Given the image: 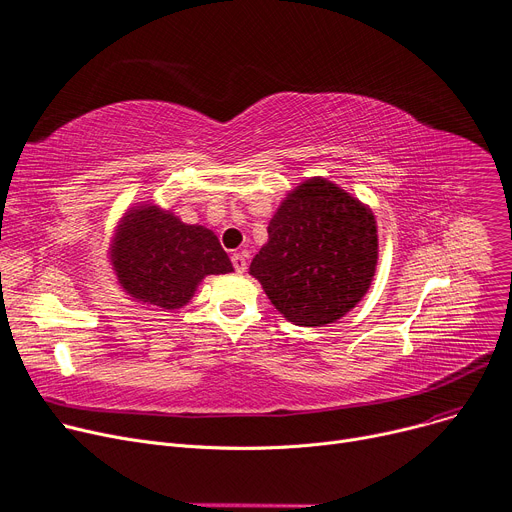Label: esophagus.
<instances>
[{
	"instance_id": "34e87169",
	"label": "esophagus",
	"mask_w": 512,
	"mask_h": 512,
	"mask_svg": "<svg viewBox=\"0 0 512 512\" xmlns=\"http://www.w3.org/2000/svg\"><path fill=\"white\" fill-rule=\"evenodd\" d=\"M231 262H233V266H235V271H237V273H246V269H248L246 256L237 252V254H233V256H231Z\"/></svg>"
}]
</instances>
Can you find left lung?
<instances>
[{
  "instance_id": "obj_1",
  "label": "left lung",
  "mask_w": 512,
  "mask_h": 512,
  "mask_svg": "<svg viewBox=\"0 0 512 512\" xmlns=\"http://www.w3.org/2000/svg\"><path fill=\"white\" fill-rule=\"evenodd\" d=\"M266 231L269 241L250 273L287 321L335 323L367 294L377 266V225L344 189L308 179L283 200Z\"/></svg>"
}]
</instances>
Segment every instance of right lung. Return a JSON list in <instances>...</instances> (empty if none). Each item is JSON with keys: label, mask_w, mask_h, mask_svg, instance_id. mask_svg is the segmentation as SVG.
I'll list each match as a JSON object with an SVG mask.
<instances>
[{"label": "right lung", "mask_w": 512, "mask_h": 512, "mask_svg": "<svg viewBox=\"0 0 512 512\" xmlns=\"http://www.w3.org/2000/svg\"><path fill=\"white\" fill-rule=\"evenodd\" d=\"M112 266L131 298L166 310L185 306L206 275L233 271L210 229L185 225L156 206H139L120 221Z\"/></svg>", "instance_id": "right-lung-1"}]
</instances>
